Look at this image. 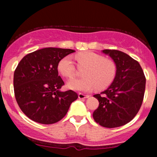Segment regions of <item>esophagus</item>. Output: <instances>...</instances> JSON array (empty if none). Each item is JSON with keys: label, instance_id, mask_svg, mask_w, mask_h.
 Returning a JSON list of instances; mask_svg holds the SVG:
<instances>
[{"label": "esophagus", "instance_id": "34e87169", "mask_svg": "<svg viewBox=\"0 0 157 157\" xmlns=\"http://www.w3.org/2000/svg\"><path fill=\"white\" fill-rule=\"evenodd\" d=\"M78 97H79V99H87V98L90 97V96H89V95H84V94H83V93H79Z\"/></svg>", "mask_w": 157, "mask_h": 157}]
</instances>
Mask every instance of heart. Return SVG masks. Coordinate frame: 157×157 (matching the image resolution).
I'll return each instance as SVG.
<instances>
[{
	"label": "heart",
	"mask_w": 157,
	"mask_h": 157,
	"mask_svg": "<svg viewBox=\"0 0 157 157\" xmlns=\"http://www.w3.org/2000/svg\"><path fill=\"white\" fill-rule=\"evenodd\" d=\"M83 77L72 79L67 83V87L74 91L90 92L96 87L101 90L106 88L113 81L116 74V64L112 60L93 52H83L75 56ZM58 70L64 77H72L75 74V66L70 56L60 60Z\"/></svg>",
	"instance_id": "b5f03b06"
}]
</instances>
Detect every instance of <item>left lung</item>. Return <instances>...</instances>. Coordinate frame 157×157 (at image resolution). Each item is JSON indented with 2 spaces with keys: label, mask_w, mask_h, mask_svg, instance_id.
Here are the masks:
<instances>
[{
  "label": "left lung",
  "mask_w": 157,
  "mask_h": 157,
  "mask_svg": "<svg viewBox=\"0 0 157 157\" xmlns=\"http://www.w3.org/2000/svg\"><path fill=\"white\" fill-rule=\"evenodd\" d=\"M116 64L112 84L100 94L94 95L99 105L94 111L95 121L105 128L124 125L135 117L142 105L146 78L140 64L121 51L104 49Z\"/></svg>",
  "instance_id": "left-lung-1"
}]
</instances>
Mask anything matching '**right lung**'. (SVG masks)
Returning a JSON list of instances; mask_svg holds the SVG:
<instances>
[{
    "label": "right lung",
    "instance_id": "add662e5",
    "mask_svg": "<svg viewBox=\"0 0 157 157\" xmlns=\"http://www.w3.org/2000/svg\"><path fill=\"white\" fill-rule=\"evenodd\" d=\"M74 52L45 48L28 54L20 61L14 71V93L22 112L31 120L44 124L58 122L78 98L72 90H60L64 83L58 71L60 60Z\"/></svg>",
    "mask_w": 157,
    "mask_h": 157
}]
</instances>
